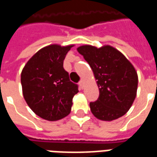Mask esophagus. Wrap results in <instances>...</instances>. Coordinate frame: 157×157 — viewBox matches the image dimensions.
Here are the masks:
<instances>
[{"instance_id":"1","label":"esophagus","mask_w":157,"mask_h":157,"mask_svg":"<svg viewBox=\"0 0 157 157\" xmlns=\"http://www.w3.org/2000/svg\"><path fill=\"white\" fill-rule=\"evenodd\" d=\"M78 84H79V86H80V87H81V88H83V85H84V81H83V80H80L79 81V82H78Z\"/></svg>"}]
</instances>
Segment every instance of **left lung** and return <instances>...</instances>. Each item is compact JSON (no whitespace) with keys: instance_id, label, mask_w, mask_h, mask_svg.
Returning <instances> with one entry per match:
<instances>
[{"instance_id":"left-lung-1","label":"left lung","mask_w":157,"mask_h":157,"mask_svg":"<svg viewBox=\"0 0 157 157\" xmlns=\"http://www.w3.org/2000/svg\"><path fill=\"white\" fill-rule=\"evenodd\" d=\"M87 61L97 80L100 96L90 103L96 118L113 121L130 109L136 96L137 72L121 52L109 45L97 48L82 45L77 48Z\"/></svg>"}]
</instances>
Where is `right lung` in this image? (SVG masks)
Wrapping results in <instances>:
<instances>
[{
  "label": "right lung",
  "instance_id": "add662e5",
  "mask_svg": "<svg viewBox=\"0 0 157 157\" xmlns=\"http://www.w3.org/2000/svg\"><path fill=\"white\" fill-rule=\"evenodd\" d=\"M74 45H48L31 57L21 74L22 94L36 115L57 121L71 113L73 97L78 86L70 80L63 68L67 52Z\"/></svg>",
  "mask_w": 157,
  "mask_h": 157
}]
</instances>
